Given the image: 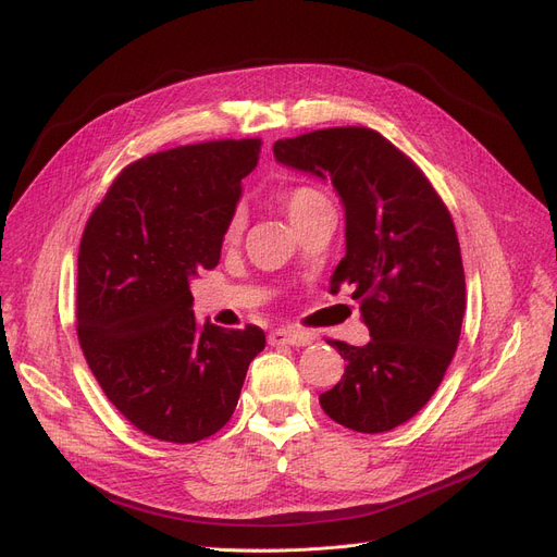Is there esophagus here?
I'll list each match as a JSON object with an SVG mask.
<instances>
[{"label":"esophagus","mask_w":557,"mask_h":557,"mask_svg":"<svg viewBox=\"0 0 557 557\" xmlns=\"http://www.w3.org/2000/svg\"><path fill=\"white\" fill-rule=\"evenodd\" d=\"M313 342V336L309 332L293 330V327H278L274 332H269V344H290V346H307Z\"/></svg>","instance_id":"34e87169"}]
</instances>
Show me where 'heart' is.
<instances>
[{"instance_id": "1", "label": "heart", "mask_w": 557, "mask_h": 557, "mask_svg": "<svg viewBox=\"0 0 557 557\" xmlns=\"http://www.w3.org/2000/svg\"><path fill=\"white\" fill-rule=\"evenodd\" d=\"M320 201H325V195L311 188V185H297V188H290L283 195V207L288 211L293 223H297L299 218H305L313 207L320 205ZM242 227H244V211L237 209L227 223V239H237Z\"/></svg>"}]
</instances>
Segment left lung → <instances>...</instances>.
Returning a JSON list of instances; mask_svg holds the SVG:
<instances>
[{
	"instance_id": "obj_1",
	"label": "left lung",
	"mask_w": 557,
	"mask_h": 557,
	"mask_svg": "<svg viewBox=\"0 0 557 557\" xmlns=\"http://www.w3.org/2000/svg\"><path fill=\"white\" fill-rule=\"evenodd\" d=\"M281 164L330 178L346 211V256L330 290L360 305L364 346L320 395L336 423L376 434L407 423L440 387L460 342L465 269L453 218L418 164L376 129L330 127L278 139Z\"/></svg>"
}]
</instances>
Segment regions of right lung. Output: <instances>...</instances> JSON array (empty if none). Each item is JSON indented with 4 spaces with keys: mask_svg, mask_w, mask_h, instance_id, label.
<instances>
[{
    "mask_svg": "<svg viewBox=\"0 0 557 557\" xmlns=\"http://www.w3.org/2000/svg\"><path fill=\"white\" fill-rule=\"evenodd\" d=\"M260 139L178 146L132 162L99 201L78 248L76 332L90 372L129 423L195 444L234 413L256 325H201L190 281L221 260Z\"/></svg>",
    "mask_w": 557,
    "mask_h": 557,
    "instance_id": "add662e5",
    "label": "right lung"
}]
</instances>
